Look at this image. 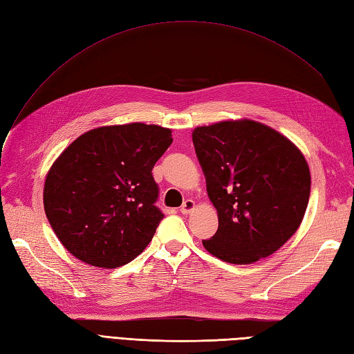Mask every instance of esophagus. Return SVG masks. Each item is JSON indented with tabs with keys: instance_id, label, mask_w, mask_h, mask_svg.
Segmentation results:
<instances>
[{
	"instance_id": "obj_1",
	"label": "esophagus",
	"mask_w": 354,
	"mask_h": 354,
	"mask_svg": "<svg viewBox=\"0 0 354 354\" xmlns=\"http://www.w3.org/2000/svg\"><path fill=\"white\" fill-rule=\"evenodd\" d=\"M195 207H196V205H195L194 201H192V199H186L183 205H181L180 211H181V214H190L192 211L195 209Z\"/></svg>"
}]
</instances>
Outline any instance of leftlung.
Instances as JSON below:
<instances>
[{
	"instance_id": "left-lung-1",
	"label": "left lung",
	"mask_w": 354,
	"mask_h": 354,
	"mask_svg": "<svg viewBox=\"0 0 354 354\" xmlns=\"http://www.w3.org/2000/svg\"><path fill=\"white\" fill-rule=\"evenodd\" d=\"M195 152L217 209L218 230L203 248L230 264H252L292 236L307 209L310 168L288 137L259 121L196 127Z\"/></svg>"
}]
</instances>
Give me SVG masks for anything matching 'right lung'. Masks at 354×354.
Listing matches in <instances>:
<instances>
[{
  "mask_svg": "<svg viewBox=\"0 0 354 354\" xmlns=\"http://www.w3.org/2000/svg\"><path fill=\"white\" fill-rule=\"evenodd\" d=\"M173 143L169 128L130 122L81 134L53 162L44 181L46 216L62 245L102 269L133 261L152 241L156 160Z\"/></svg>",
  "mask_w": 354,
  "mask_h": 354,
  "instance_id": "add662e5",
  "label": "right lung"
}]
</instances>
